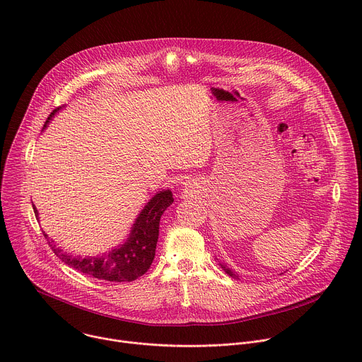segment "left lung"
Wrapping results in <instances>:
<instances>
[{
	"instance_id": "1",
	"label": "left lung",
	"mask_w": 362,
	"mask_h": 362,
	"mask_svg": "<svg viewBox=\"0 0 362 362\" xmlns=\"http://www.w3.org/2000/svg\"><path fill=\"white\" fill-rule=\"evenodd\" d=\"M219 265L222 267V269H223V271H225V272H226L229 276H232V278H238V276H236V275H235V274H233V272H232L229 268H226V267H225V265H222V264H219Z\"/></svg>"
}]
</instances>
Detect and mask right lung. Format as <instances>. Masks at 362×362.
Instances as JSON below:
<instances>
[{
  "label": "right lung",
  "instance_id": "1",
  "mask_svg": "<svg viewBox=\"0 0 362 362\" xmlns=\"http://www.w3.org/2000/svg\"><path fill=\"white\" fill-rule=\"evenodd\" d=\"M60 109L62 107L53 110V113L47 119L45 126L48 120H51V117H53L54 113ZM172 203L173 193L170 190H163L159 192L158 194H154L137 216L132 228V233L124 242V245H122L117 249H113L107 256H71L63 252L60 247H57L53 243V240H48V245L66 265L86 275L110 282H132L144 275L150 268L154 259V253H156L160 218ZM33 209L37 215L35 206H33ZM44 236L47 238L45 233Z\"/></svg>",
  "mask_w": 362,
  "mask_h": 362
}]
</instances>
